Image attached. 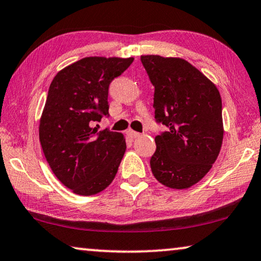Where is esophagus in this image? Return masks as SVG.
Segmentation results:
<instances>
[{
  "label": "esophagus",
  "instance_id": "obj_1",
  "mask_svg": "<svg viewBox=\"0 0 261 261\" xmlns=\"http://www.w3.org/2000/svg\"><path fill=\"white\" fill-rule=\"evenodd\" d=\"M126 134H127V136H129L131 139H136V138L141 137V134H139V132H136L134 130H127Z\"/></svg>",
  "mask_w": 261,
  "mask_h": 261
}]
</instances>
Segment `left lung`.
<instances>
[{"label": "left lung", "instance_id": "1", "mask_svg": "<svg viewBox=\"0 0 261 261\" xmlns=\"http://www.w3.org/2000/svg\"><path fill=\"white\" fill-rule=\"evenodd\" d=\"M141 60L155 86V118L168 127L155 137L151 171L168 188L188 189L207 175L220 153L221 95L215 84L185 59L142 56Z\"/></svg>", "mask_w": 261, "mask_h": 261}]
</instances>
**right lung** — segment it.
<instances>
[{
  "instance_id": "obj_1",
  "label": "right lung",
  "mask_w": 261,
  "mask_h": 261,
  "mask_svg": "<svg viewBox=\"0 0 261 261\" xmlns=\"http://www.w3.org/2000/svg\"><path fill=\"white\" fill-rule=\"evenodd\" d=\"M134 58L87 57L62 68L50 83L39 125L43 155L57 178L90 196L111 185L126 150L119 132L98 131L109 115V86Z\"/></svg>"
}]
</instances>
